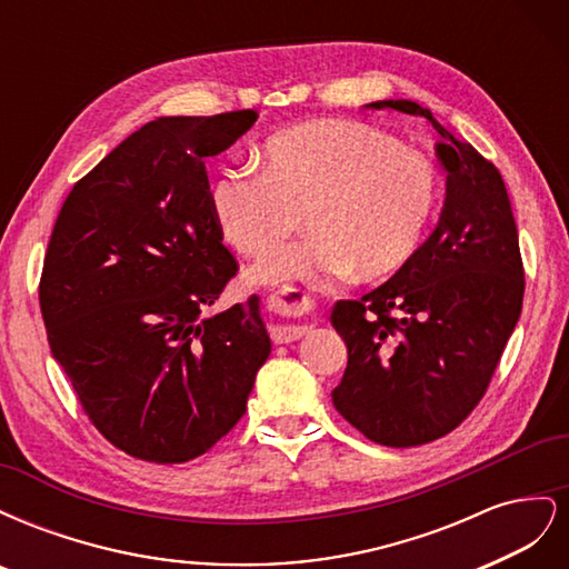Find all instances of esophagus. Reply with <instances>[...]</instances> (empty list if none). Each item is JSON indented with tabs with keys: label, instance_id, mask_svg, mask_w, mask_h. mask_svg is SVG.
Listing matches in <instances>:
<instances>
[{
	"label": "esophagus",
	"instance_id": "obj_1",
	"mask_svg": "<svg viewBox=\"0 0 569 569\" xmlns=\"http://www.w3.org/2000/svg\"><path fill=\"white\" fill-rule=\"evenodd\" d=\"M270 308L274 313H289V311H297V308H306L308 299L297 295V291H274L268 299ZM308 332L306 325H295V322H284L278 325L272 330V341L274 343H289V341H297Z\"/></svg>",
	"mask_w": 569,
	"mask_h": 569
}]
</instances>
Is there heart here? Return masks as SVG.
Returning a JSON list of instances; mask_svg holds the SVG:
<instances>
[{"mask_svg": "<svg viewBox=\"0 0 569 569\" xmlns=\"http://www.w3.org/2000/svg\"><path fill=\"white\" fill-rule=\"evenodd\" d=\"M263 173L226 168L211 211L226 242L263 256L299 228L311 234L253 270L263 284L320 282L351 270L387 278L418 251L439 203V173L425 153L360 120H311L268 137Z\"/></svg>", "mask_w": 569, "mask_h": 569, "instance_id": "b5f03b06", "label": "heart"}]
</instances>
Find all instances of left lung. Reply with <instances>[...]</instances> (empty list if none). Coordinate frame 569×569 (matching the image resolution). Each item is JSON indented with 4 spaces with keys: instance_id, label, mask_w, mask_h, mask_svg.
Instances as JSON below:
<instances>
[{
    "instance_id": "obj_1",
    "label": "left lung",
    "mask_w": 569,
    "mask_h": 569,
    "mask_svg": "<svg viewBox=\"0 0 569 569\" xmlns=\"http://www.w3.org/2000/svg\"><path fill=\"white\" fill-rule=\"evenodd\" d=\"M368 109L427 118L449 173L425 244L385 284L337 301L330 316L349 349L335 408L370 441L408 449L453 432L481 401L522 311L525 268L498 168L416 101Z\"/></svg>"
}]
</instances>
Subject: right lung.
Returning <instances> with one entry per match:
<instances>
[{"instance_id": "obj_1", "label": "right lung", "mask_w": 569, "mask_h": 569, "mask_svg": "<svg viewBox=\"0 0 569 569\" xmlns=\"http://www.w3.org/2000/svg\"><path fill=\"white\" fill-rule=\"evenodd\" d=\"M256 118L151 120L73 184L51 232L40 280L51 356L92 425L132 458L209 451L244 416L270 356L256 295L209 313L237 261L203 159Z\"/></svg>"}]
</instances>
